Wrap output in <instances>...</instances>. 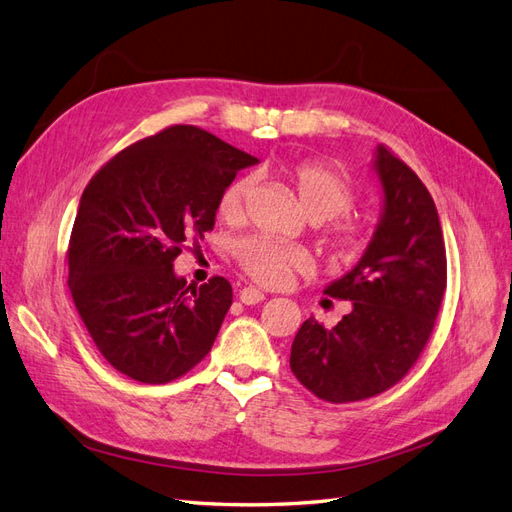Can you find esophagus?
<instances>
[{"label":"esophagus","instance_id":"esophagus-1","mask_svg":"<svg viewBox=\"0 0 512 512\" xmlns=\"http://www.w3.org/2000/svg\"><path fill=\"white\" fill-rule=\"evenodd\" d=\"M239 301L245 303V305H256L260 301H265V292H260V290L252 288V286H247V288H243L239 292Z\"/></svg>","mask_w":512,"mask_h":512}]
</instances>
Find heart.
<instances>
[{
	"instance_id": "1",
	"label": "heart",
	"mask_w": 512,
	"mask_h": 512,
	"mask_svg": "<svg viewBox=\"0 0 512 512\" xmlns=\"http://www.w3.org/2000/svg\"><path fill=\"white\" fill-rule=\"evenodd\" d=\"M284 177L292 185L299 205L309 220L327 222L333 217L338 218L322 235V245L327 247V252L339 262L359 260L367 252L374 232H371L367 222L348 215L356 203L350 181L329 164L318 160L286 164ZM250 192V177H237L235 181H230L218 200L220 218L226 222H239L245 213ZM232 254H235L239 269L247 277L269 288L284 286L294 273L307 271L312 265V258L301 247L275 243L267 237L241 239Z\"/></svg>"
}]
</instances>
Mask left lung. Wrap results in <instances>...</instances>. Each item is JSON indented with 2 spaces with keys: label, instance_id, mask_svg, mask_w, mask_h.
<instances>
[{
  "label": "left lung",
  "instance_id": "1",
  "mask_svg": "<svg viewBox=\"0 0 512 512\" xmlns=\"http://www.w3.org/2000/svg\"><path fill=\"white\" fill-rule=\"evenodd\" d=\"M376 170L384 213L365 256L329 297L352 301L333 329L309 318L290 350L297 380L329 404L389 391L414 367L436 327L446 290V250L436 205L423 181L380 145Z\"/></svg>",
  "mask_w": 512,
  "mask_h": 512
}]
</instances>
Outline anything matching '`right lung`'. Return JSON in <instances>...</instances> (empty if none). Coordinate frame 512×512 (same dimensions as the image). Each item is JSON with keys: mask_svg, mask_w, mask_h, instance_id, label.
I'll return each instance as SVG.
<instances>
[{"mask_svg": "<svg viewBox=\"0 0 512 512\" xmlns=\"http://www.w3.org/2000/svg\"><path fill=\"white\" fill-rule=\"evenodd\" d=\"M258 160L196 126L136 141L91 177L68 243V286L89 337L119 374L166 384L209 354L228 280L185 284L173 260L213 230L218 200Z\"/></svg>", "mask_w": 512, "mask_h": 512, "instance_id": "add662e5", "label": "right lung"}]
</instances>
